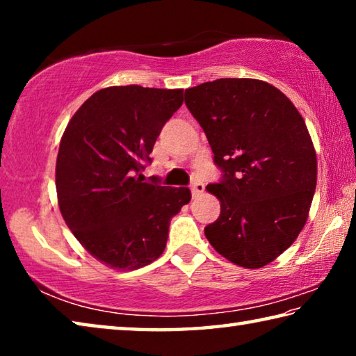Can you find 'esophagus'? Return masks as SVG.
Listing matches in <instances>:
<instances>
[{
	"label": "esophagus",
	"mask_w": 356,
	"mask_h": 356,
	"mask_svg": "<svg viewBox=\"0 0 356 356\" xmlns=\"http://www.w3.org/2000/svg\"><path fill=\"white\" fill-rule=\"evenodd\" d=\"M204 191V184L202 182H193L191 184V195H193V197H196V196H200L201 193Z\"/></svg>",
	"instance_id": "1"
}]
</instances>
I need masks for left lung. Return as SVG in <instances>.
<instances>
[{"label": "left lung", "instance_id": "obj_1", "mask_svg": "<svg viewBox=\"0 0 356 356\" xmlns=\"http://www.w3.org/2000/svg\"><path fill=\"white\" fill-rule=\"evenodd\" d=\"M185 104L222 172L206 186L221 204L206 237L232 264L261 268L295 242L308 220L317 184L308 127L278 88L254 78L185 89Z\"/></svg>", "mask_w": 356, "mask_h": 356}]
</instances>
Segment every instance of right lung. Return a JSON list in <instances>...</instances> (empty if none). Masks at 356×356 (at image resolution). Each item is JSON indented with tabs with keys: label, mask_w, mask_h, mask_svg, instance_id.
<instances>
[{
	"label": "right lung",
	"mask_w": 356,
	"mask_h": 356,
	"mask_svg": "<svg viewBox=\"0 0 356 356\" xmlns=\"http://www.w3.org/2000/svg\"><path fill=\"white\" fill-rule=\"evenodd\" d=\"M184 89L111 86L69 120L56 159L61 215L89 254L114 270H136L165 251L170 221L188 188L143 182L144 161Z\"/></svg>",
	"instance_id": "obj_1"
}]
</instances>
